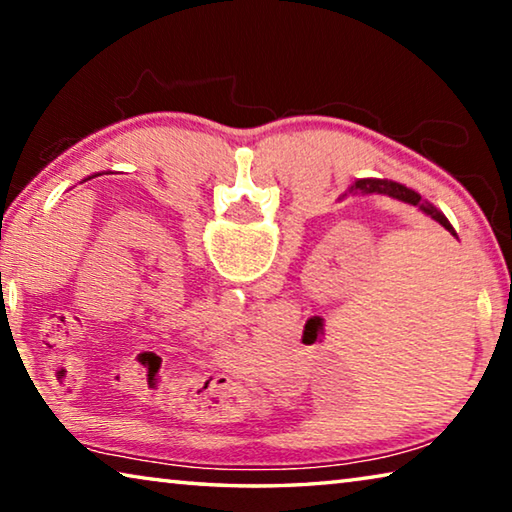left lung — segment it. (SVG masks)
<instances>
[{"label":"left lung","instance_id":"8db88e82","mask_svg":"<svg viewBox=\"0 0 512 512\" xmlns=\"http://www.w3.org/2000/svg\"><path fill=\"white\" fill-rule=\"evenodd\" d=\"M97 176H101V173H94V176H90V178H97ZM90 178H88V180H90Z\"/></svg>","mask_w":512,"mask_h":512}]
</instances>
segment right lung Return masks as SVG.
Here are the masks:
<instances>
[{"instance_id":"obj_1","label":"right lung","mask_w":512,"mask_h":512,"mask_svg":"<svg viewBox=\"0 0 512 512\" xmlns=\"http://www.w3.org/2000/svg\"><path fill=\"white\" fill-rule=\"evenodd\" d=\"M357 194H361V196L381 194V196L395 198V201H400V203L418 207L420 212L431 216L433 221H438L440 225H443L445 230H449L454 237H458L456 230L452 228V223L447 221V216H445L443 212H440L438 207H433L429 201H424V198H422L418 192H413V189H409V187L402 185V183H395V180H386V178H359V180H354V183L348 187V192L339 196V201H343L345 196H357Z\"/></svg>"}]
</instances>
